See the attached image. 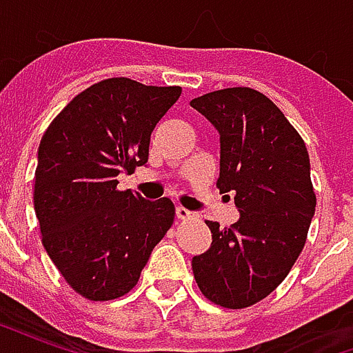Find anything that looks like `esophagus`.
I'll use <instances>...</instances> for the list:
<instances>
[{"mask_svg": "<svg viewBox=\"0 0 353 353\" xmlns=\"http://www.w3.org/2000/svg\"><path fill=\"white\" fill-rule=\"evenodd\" d=\"M176 215L179 221H187V219H192V215L194 214H191V212H189V210H185V208H177Z\"/></svg>", "mask_w": 353, "mask_h": 353, "instance_id": "34e87169", "label": "esophagus"}]
</instances>
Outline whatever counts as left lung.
Here are the masks:
<instances>
[{"label": "left lung", "instance_id": "1", "mask_svg": "<svg viewBox=\"0 0 353 353\" xmlns=\"http://www.w3.org/2000/svg\"><path fill=\"white\" fill-rule=\"evenodd\" d=\"M191 105L221 136L217 189L232 192L240 219L230 229L206 221L212 248L192 257L202 295L240 310L285 280L303 252L316 212L310 159L301 134L265 94L223 88Z\"/></svg>", "mask_w": 353, "mask_h": 353}]
</instances>
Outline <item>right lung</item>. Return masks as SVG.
I'll list each match as a JSON object with an SVG mask.
<instances>
[{"label":"right lung","instance_id":"right-lung-1","mask_svg":"<svg viewBox=\"0 0 353 353\" xmlns=\"http://www.w3.org/2000/svg\"><path fill=\"white\" fill-rule=\"evenodd\" d=\"M179 96L181 87L103 79L77 94L43 134L34 185L41 242L88 301L126 295L174 223L172 200L119 191L117 176L145 164L151 132Z\"/></svg>","mask_w":353,"mask_h":353}]
</instances>
